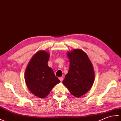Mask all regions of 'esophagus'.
<instances>
[{"label":"esophagus","instance_id":"1","mask_svg":"<svg viewBox=\"0 0 121 121\" xmlns=\"http://www.w3.org/2000/svg\"><path fill=\"white\" fill-rule=\"evenodd\" d=\"M59 79H60V82H62L63 80V77H60V78H59Z\"/></svg>","mask_w":121,"mask_h":121}]
</instances>
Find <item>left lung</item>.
<instances>
[{
    "label": "left lung",
    "instance_id": "1",
    "mask_svg": "<svg viewBox=\"0 0 121 121\" xmlns=\"http://www.w3.org/2000/svg\"><path fill=\"white\" fill-rule=\"evenodd\" d=\"M70 65L63 83L71 95L79 97L92 87L95 79L93 67L86 53L80 49L67 53Z\"/></svg>",
    "mask_w": 121,
    "mask_h": 121
}]
</instances>
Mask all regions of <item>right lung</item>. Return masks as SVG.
<instances>
[{
	"label": "right lung",
	"instance_id": "obj_1",
	"mask_svg": "<svg viewBox=\"0 0 121 121\" xmlns=\"http://www.w3.org/2000/svg\"><path fill=\"white\" fill-rule=\"evenodd\" d=\"M50 54L39 51L35 54L25 72L26 84L30 92L37 97H46L53 87L60 81L48 65Z\"/></svg>",
	"mask_w": 121,
	"mask_h": 121
}]
</instances>
